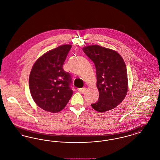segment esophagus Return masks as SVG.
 Wrapping results in <instances>:
<instances>
[{"mask_svg":"<svg viewBox=\"0 0 160 160\" xmlns=\"http://www.w3.org/2000/svg\"><path fill=\"white\" fill-rule=\"evenodd\" d=\"M86 88H79L78 89V91L80 92V93H83L84 92L86 91Z\"/></svg>","mask_w":160,"mask_h":160,"instance_id":"1","label":"esophagus"}]
</instances>
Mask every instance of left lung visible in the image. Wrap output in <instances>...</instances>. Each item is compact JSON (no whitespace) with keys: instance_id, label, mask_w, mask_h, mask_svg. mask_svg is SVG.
I'll use <instances>...</instances> for the list:
<instances>
[{"instance_id":"obj_1","label":"left lung","mask_w":160,"mask_h":160,"mask_svg":"<svg viewBox=\"0 0 160 160\" xmlns=\"http://www.w3.org/2000/svg\"><path fill=\"white\" fill-rule=\"evenodd\" d=\"M83 51L96 68L99 98L91 106L99 112L114 108L123 100L128 91L125 62L116 51L98 45L84 47Z\"/></svg>"}]
</instances>
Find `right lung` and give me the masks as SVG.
I'll list each match as a JSON object with an SVG mask.
<instances>
[{
	"mask_svg": "<svg viewBox=\"0 0 160 160\" xmlns=\"http://www.w3.org/2000/svg\"><path fill=\"white\" fill-rule=\"evenodd\" d=\"M71 47V45L61 46L44 54L31 70L29 79L31 95L38 106L47 112H60L72 95V78L63 68Z\"/></svg>",
	"mask_w": 160,
	"mask_h": 160,
	"instance_id": "1",
	"label": "right lung"
}]
</instances>
